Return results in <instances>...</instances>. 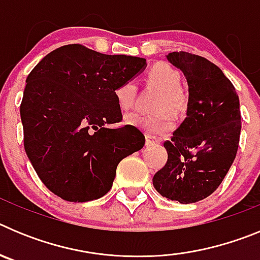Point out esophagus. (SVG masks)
<instances>
[{"label":"esophagus","instance_id":"obj_1","mask_svg":"<svg viewBox=\"0 0 260 260\" xmlns=\"http://www.w3.org/2000/svg\"><path fill=\"white\" fill-rule=\"evenodd\" d=\"M157 143H160V139H158V138H156L155 135H147V141H146L147 146H153V144H157Z\"/></svg>","mask_w":260,"mask_h":260}]
</instances>
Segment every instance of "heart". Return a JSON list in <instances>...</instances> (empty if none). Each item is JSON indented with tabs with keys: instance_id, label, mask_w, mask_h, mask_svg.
<instances>
[{
	"instance_id": "obj_1",
	"label": "heart",
	"mask_w": 260,
	"mask_h": 260,
	"mask_svg": "<svg viewBox=\"0 0 260 260\" xmlns=\"http://www.w3.org/2000/svg\"><path fill=\"white\" fill-rule=\"evenodd\" d=\"M147 84L160 89V96L156 102L155 110H169L172 113H180L185 108L186 99L180 89L181 77L178 71L167 63H156L146 75ZM137 95V86L134 82L127 80L119 84L114 91L117 104L123 110L132 108ZM127 122L142 127L151 134H164L172 130L173 121L167 112H158L156 114L146 116L141 113H132L127 116Z\"/></svg>"
}]
</instances>
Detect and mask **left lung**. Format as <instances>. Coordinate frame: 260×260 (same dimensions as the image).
Returning <instances> with one entry per match:
<instances>
[{
  "label": "left lung",
  "instance_id": "obj_1",
  "mask_svg": "<svg viewBox=\"0 0 260 260\" xmlns=\"http://www.w3.org/2000/svg\"><path fill=\"white\" fill-rule=\"evenodd\" d=\"M167 58L185 75L189 102L186 118L164 142L168 160L152 182L165 198L195 203L219 187L237 155L240 99L231 80L207 58L182 50Z\"/></svg>",
  "mask_w": 260,
  "mask_h": 260
}]
</instances>
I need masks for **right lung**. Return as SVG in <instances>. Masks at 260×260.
I'll return each mask as SVG.
<instances>
[{"mask_svg": "<svg viewBox=\"0 0 260 260\" xmlns=\"http://www.w3.org/2000/svg\"><path fill=\"white\" fill-rule=\"evenodd\" d=\"M146 58L103 54L82 44L50 52L27 77L20 103L24 150L41 182L68 202L104 197L126 156L146 138L122 121L114 91Z\"/></svg>", "mask_w": 260, "mask_h": 260, "instance_id": "add662e5", "label": "right lung"}]
</instances>
